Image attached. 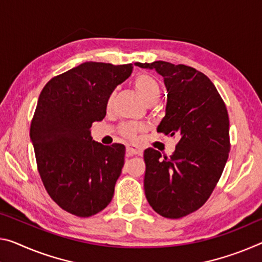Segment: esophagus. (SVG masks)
Returning <instances> with one entry per match:
<instances>
[{"mask_svg": "<svg viewBox=\"0 0 262 262\" xmlns=\"http://www.w3.org/2000/svg\"><path fill=\"white\" fill-rule=\"evenodd\" d=\"M142 148H140L135 144H128L127 146V156H134V155H142Z\"/></svg>", "mask_w": 262, "mask_h": 262, "instance_id": "esophagus-1", "label": "esophagus"}]
</instances>
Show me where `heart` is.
<instances>
[{
	"label": "heart",
	"mask_w": 262,
	"mask_h": 262,
	"mask_svg": "<svg viewBox=\"0 0 262 262\" xmlns=\"http://www.w3.org/2000/svg\"><path fill=\"white\" fill-rule=\"evenodd\" d=\"M134 86L136 91H138L141 98L143 99L146 102H149L151 100H157L160 97V85L157 80L154 77L149 76L147 73H140L139 76H136L134 79ZM112 100H113V94L110 95L107 105H111ZM143 127L140 126L138 123L134 122H128L124 123L121 127V133L126 138L133 139L135 138L136 134L140 130H142Z\"/></svg>",
	"instance_id": "1"
}]
</instances>
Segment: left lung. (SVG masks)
I'll use <instances>...</instances> for the list:
<instances>
[{
  "mask_svg": "<svg viewBox=\"0 0 262 262\" xmlns=\"http://www.w3.org/2000/svg\"><path fill=\"white\" fill-rule=\"evenodd\" d=\"M161 74L167 87L165 116L157 132L178 136L171 156L144 150V193L162 217L177 219L204 205L230 152V121L221 94L204 73L168 61L135 63Z\"/></svg>",
  "mask_w": 262,
  "mask_h": 262,
  "instance_id": "1",
  "label": "left lung"
}]
</instances>
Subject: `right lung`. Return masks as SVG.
<instances>
[{
    "instance_id": "obj_1",
    "label": "right lung",
    "mask_w": 262,
    "mask_h": 262,
    "mask_svg": "<svg viewBox=\"0 0 262 262\" xmlns=\"http://www.w3.org/2000/svg\"><path fill=\"white\" fill-rule=\"evenodd\" d=\"M132 71V64L86 61L53 77L39 94L30 126L37 168L50 197L78 217L97 214L113 198L126 148L95 142L90 128Z\"/></svg>"
}]
</instances>
